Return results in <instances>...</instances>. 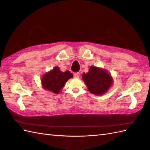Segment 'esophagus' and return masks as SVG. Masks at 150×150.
Here are the masks:
<instances>
[{"mask_svg":"<svg viewBox=\"0 0 150 150\" xmlns=\"http://www.w3.org/2000/svg\"><path fill=\"white\" fill-rule=\"evenodd\" d=\"M79 76H80V73H79V72H77V73H74V77L75 78H79Z\"/></svg>","mask_w":150,"mask_h":150,"instance_id":"esophagus-1","label":"esophagus"}]
</instances>
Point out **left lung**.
<instances>
[{"label": "left lung", "mask_w": 150, "mask_h": 150, "mask_svg": "<svg viewBox=\"0 0 150 150\" xmlns=\"http://www.w3.org/2000/svg\"><path fill=\"white\" fill-rule=\"evenodd\" d=\"M82 77L88 91L94 95H104L113 84V79L106 69L93 66L87 73L82 74Z\"/></svg>", "instance_id": "1"}]
</instances>
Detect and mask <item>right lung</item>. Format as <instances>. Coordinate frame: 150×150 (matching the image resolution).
Listing matches in <instances>:
<instances>
[{"mask_svg": "<svg viewBox=\"0 0 150 150\" xmlns=\"http://www.w3.org/2000/svg\"><path fill=\"white\" fill-rule=\"evenodd\" d=\"M72 77L73 74L69 71L63 72L60 71L59 67H55L42 76L41 82L42 87L46 90L59 94L66 82Z\"/></svg>", "mask_w": 150, "mask_h": 150, "instance_id": "obj_1", "label": "right lung"}]
</instances>
